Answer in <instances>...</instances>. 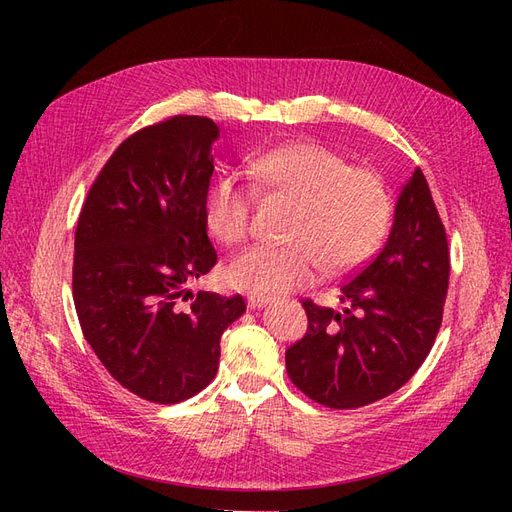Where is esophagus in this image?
<instances>
[{
	"mask_svg": "<svg viewBox=\"0 0 512 512\" xmlns=\"http://www.w3.org/2000/svg\"><path fill=\"white\" fill-rule=\"evenodd\" d=\"M271 301L273 299L267 297V294H250V297H247V307H250V309H260V307L269 305Z\"/></svg>",
	"mask_w": 512,
	"mask_h": 512,
	"instance_id": "34e87169",
	"label": "esophagus"
}]
</instances>
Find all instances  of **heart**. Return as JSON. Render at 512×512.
<instances>
[{
    "mask_svg": "<svg viewBox=\"0 0 512 512\" xmlns=\"http://www.w3.org/2000/svg\"><path fill=\"white\" fill-rule=\"evenodd\" d=\"M256 188L290 200L282 245H256L230 262L228 282L243 290L284 294L312 284L324 269L348 273L374 254L391 226L389 188L376 170L352 166L318 143L277 147L252 164ZM256 190L237 177L213 183L205 200L211 235L243 243L250 235Z\"/></svg>",
    "mask_w": 512,
    "mask_h": 512,
    "instance_id": "heart-1",
    "label": "heart"
}]
</instances>
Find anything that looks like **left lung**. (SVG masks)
I'll return each instance as SVG.
<instances>
[{
  "label": "left lung",
  "instance_id": "obj_1",
  "mask_svg": "<svg viewBox=\"0 0 512 512\" xmlns=\"http://www.w3.org/2000/svg\"><path fill=\"white\" fill-rule=\"evenodd\" d=\"M448 271L446 230L416 168L401 188L384 247L339 288L342 312L303 301L307 333L286 350L292 384L335 410L401 389L440 331Z\"/></svg>",
  "mask_w": 512,
  "mask_h": 512
}]
</instances>
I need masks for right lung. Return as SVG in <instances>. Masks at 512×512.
I'll list each match as a JSON object with an SVG mask.
<instances>
[{"label":"right lung","instance_id":"add662e5","mask_svg":"<svg viewBox=\"0 0 512 512\" xmlns=\"http://www.w3.org/2000/svg\"><path fill=\"white\" fill-rule=\"evenodd\" d=\"M207 117L175 115L123 141L89 188L74 235L72 297L87 344L121 386L153 404L200 393L220 337L245 312L239 294H192L215 262L205 200Z\"/></svg>","mask_w":512,"mask_h":512}]
</instances>
